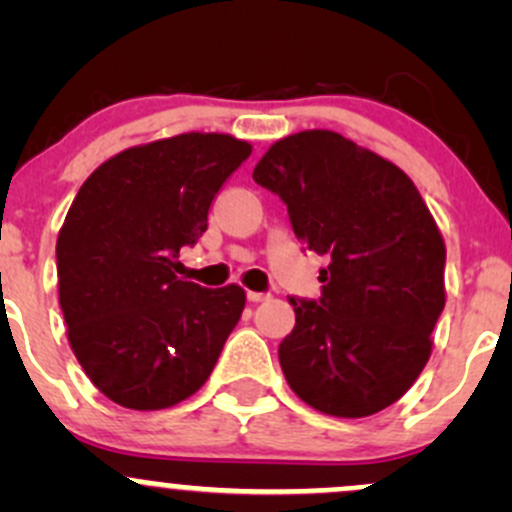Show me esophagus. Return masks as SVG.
Instances as JSON below:
<instances>
[{
  "mask_svg": "<svg viewBox=\"0 0 512 512\" xmlns=\"http://www.w3.org/2000/svg\"><path fill=\"white\" fill-rule=\"evenodd\" d=\"M247 299H250L252 304L267 302V299H270V294H267V292H247Z\"/></svg>",
  "mask_w": 512,
  "mask_h": 512,
  "instance_id": "obj_1",
  "label": "esophagus"
}]
</instances>
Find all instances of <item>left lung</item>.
<instances>
[{
	"label": "left lung",
	"mask_w": 512,
	"mask_h": 512,
	"mask_svg": "<svg viewBox=\"0 0 512 512\" xmlns=\"http://www.w3.org/2000/svg\"><path fill=\"white\" fill-rule=\"evenodd\" d=\"M252 178L285 200L297 240L329 257L319 302L289 297V389L327 416L379 414L414 386L446 304L431 210L399 165L324 128L272 143Z\"/></svg>",
	"instance_id": "left-lung-1"
}]
</instances>
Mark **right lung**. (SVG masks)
I'll return each mask as SVG.
<instances>
[{"label":"right lung","mask_w":512,"mask_h":512,"mask_svg":"<svg viewBox=\"0 0 512 512\" xmlns=\"http://www.w3.org/2000/svg\"><path fill=\"white\" fill-rule=\"evenodd\" d=\"M250 153L227 133H180L116 153L76 193L56 237L59 304L113 404L170 409L208 381L245 289L178 280V252L208 230L215 193Z\"/></svg>","instance_id":"right-lung-1"}]
</instances>
